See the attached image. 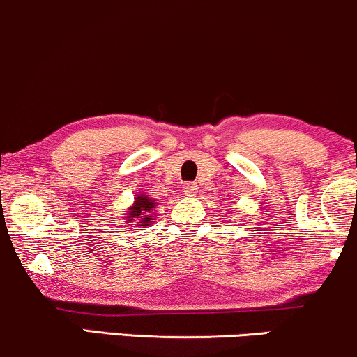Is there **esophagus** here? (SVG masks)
<instances>
[{
    "mask_svg": "<svg viewBox=\"0 0 357 357\" xmlns=\"http://www.w3.org/2000/svg\"><path fill=\"white\" fill-rule=\"evenodd\" d=\"M197 189H199V188H197L194 183H184L183 184V192L186 194V196H194V194L197 192Z\"/></svg>",
    "mask_w": 357,
    "mask_h": 357,
    "instance_id": "1",
    "label": "esophagus"
}]
</instances>
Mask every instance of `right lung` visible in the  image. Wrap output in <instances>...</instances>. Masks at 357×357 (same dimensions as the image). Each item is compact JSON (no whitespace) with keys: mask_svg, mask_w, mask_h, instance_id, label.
Masks as SVG:
<instances>
[{"mask_svg":"<svg viewBox=\"0 0 357 357\" xmlns=\"http://www.w3.org/2000/svg\"><path fill=\"white\" fill-rule=\"evenodd\" d=\"M158 202L151 197H148L146 194L138 192L135 196L133 204L130 206V209L126 211L125 215V224L132 225V222H137L138 227H146V225L153 224V218H155V212L158 209ZM143 231V229H142Z\"/></svg>","mask_w":357,"mask_h":357,"instance_id":"1","label":"right lung"}]
</instances>
